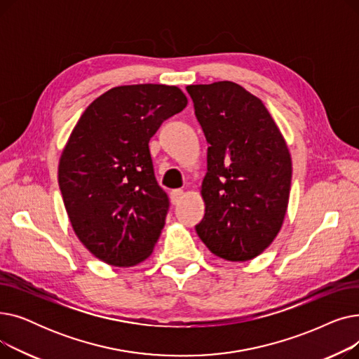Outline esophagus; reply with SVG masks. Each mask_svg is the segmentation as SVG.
<instances>
[{"mask_svg":"<svg viewBox=\"0 0 359 359\" xmlns=\"http://www.w3.org/2000/svg\"><path fill=\"white\" fill-rule=\"evenodd\" d=\"M182 198H183V191H182V189H175V191L170 192V199H172L173 205L179 203Z\"/></svg>","mask_w":359,"mask_h":359,"instance_id":"obj_1","label":"esophagus"}]
</instances>
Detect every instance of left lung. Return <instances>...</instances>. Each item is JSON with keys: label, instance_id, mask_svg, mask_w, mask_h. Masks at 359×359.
I'll return each mask as SVG.
<instances>
[{"label": "left lung", "instance_id": "8db88e82", "mask_svg": "<svg viewBox=\"0 0 359 359\" xmlns=\"http://www.w3.org/2000/svg\"><path fill=\"white\" fill-rule=\"evenodd\" d=\"M208 147L196 233L215 256L246 262L284 222L292 177L287 142L260 99L233 81L187 86Z\"/></svg>", "mask_w": 359, "mask_h": 359}]
</instances>
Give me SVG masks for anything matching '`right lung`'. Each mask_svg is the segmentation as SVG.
<instances>
[{
  "label": "right lung",
  "instance_id": "1",
  "mask_svg": "<svg viewBox=\"0 0 359 359\" xmlns=\"http://www.w3.org/2000/svg\"><path fill=\"white\" fill-rule=\"evenodd\" d=\"M186 104L176 86L113 87L71 132L58 165L65 210L86 249L111 266H135L154 250L168 198L148 142Z\"/></svg>",
  "mask_w": 359,
  "mask_h": 359
}]
</instances>
